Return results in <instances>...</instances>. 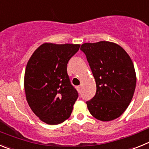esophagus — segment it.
<instances>
[{"instance_id":"34e87169","label":"esophagus","mask_w":149,"mask_h":149,"mask_svg":"<svg viewBox=\"0 0 149 149\" xmlns=\"http://www.w3.org/2000/svg\"><path fill=\"white\" fill-rule=\"evenodd\" d=\"M77 91H78L79 93H81V86H77Z\"/></svg>"}]
</instances>
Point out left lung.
Instances as JSON below:
<instances>
[{
	"label": "left lung",
	"mask_w": 149,
	"mask_h": 149,
	"mask_svg": "<svg viewBox=\"0 0 149 149\" xmlns=\"http://www.w3.org/2000/svg\"><path fill=\"white\" fill-rule=\"evenodd\" d=\"M85 54L96 83V93L86 102L89 113L103 122L113 120L131 103L136 87V73L131 57L115 43H84Z\"/></svg>",
	"instance_id": "left-lung-1"
}]
</instances>
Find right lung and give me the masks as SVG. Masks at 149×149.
Wrapping results in <instances>:
<instances>
[{
    "label": "right lung",
    "instance_id": "right-lung-1",
    "mask_svg": "<svg viewBox=\"0 0 149 149\" xmlns=\"http://www.w3.org/2000/svg\"><path fill=\"white\" fill-rule=\"evenodd\" d=\"M80 45L45 43L34 51L24 74L29 106L42 122L58 125L69 118L78 93L71 84L67 64Z\"/></svg>",
    "mask_w": 149,
    "mask_h": 149
}]
</instances>
